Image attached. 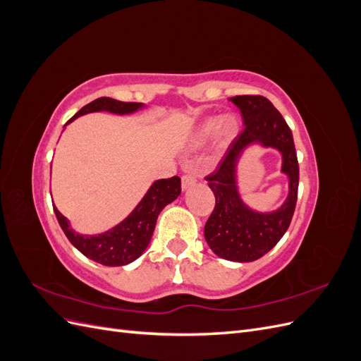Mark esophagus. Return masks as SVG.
Returning <instances> with one entry per match:
<instances>
[{"label": "esophagus", "mask_w": 361, "mask_h": 361, "mask_svg": "<svg viewBox=\"0 0 361 361\" xmlns=\"http://www.w3.org/2000/svg\"><path fill=\"white\" fill-rule=\"evenodd\" d=\"M195 183V176L194 174H183L182 176V190L185 191V190H188V188H191L192 185Z\"/></svg>", "instance_id": "obj_1"}]
</instances>
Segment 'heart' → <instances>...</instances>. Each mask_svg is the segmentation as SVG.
Masks as SVG:
<instances>
[{"label": "heart", "mask_w": 361, "mask_h": 361, "mask_svg": "<svg viewBox=\"0 0 361 361\" xmlns=\"http://www.w3.org/2000/svg\"><path fill=\"white\" fill-rule=\"evenodd\" d=\"M238 129V122L233 116L226 117H211L203 122L197 133V143H204L206 140H209L214 134L218 133L223 141H228L233 138Z\"/></svg>", "instance_id": "heart-1"}]
</instances>
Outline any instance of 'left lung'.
<instances>
[{
    "instance_id": "1",
    "label": "left lung",
    "mask_w": 361,
    "mask_h": 361,
    "mask_svg": "<svg viewBox=\"0 0 361 361\" xmlns=\"http://www.w3.org/2000/svg\"><path fill=\"white\" fill-rule=\"evenodd\" d=\"M228 101L239 108L245 128L227 147L216 170L206 176L215 195V207L204 224V239L218 257L253 262L274 248L286 233L297 204L300 169L290 129L267 97L244 94ZM255 144L279 152L282 172L290 180L287 200L271 213H259L250 208L237 188L238 158L245 148Z\"/></svg>"
}]
</instances>
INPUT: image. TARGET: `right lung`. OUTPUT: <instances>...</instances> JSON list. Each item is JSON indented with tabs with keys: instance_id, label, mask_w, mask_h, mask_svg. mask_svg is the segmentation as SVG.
Wrapping results in <instances>:
<instances>
[{
	"instance_id": "1",
	"label": "right lung",
	"mask_w": 361,
	"mask_h": 361,
	"mask_svg": "<svg viewBox=\"0 0 361 361\" xmlns=\"http://www.w3.org/2000/svg\"><path fill=\"white\" fill-rule=\"evenodd\" d=\"M141 108H145V104L120 102L111 99V97H99V99L82 106L64 126H68L80 116L89 113L108 111L123 116L133 114L141 110ZM179 194L180 179L178 176H173L170 179H158L150 185L145 197L140 200L134 211L123 221L111 227L110 231L97 235H81L75 232L68 218L61 215L56 206H54V212H56L60 227L63 228L64 235L68 236L71 244L76 250H80L85 257L105 267H123L145 253L152 235H154L159 212L169 203L176 200Z\"/></svg>"
}]
</instances>
